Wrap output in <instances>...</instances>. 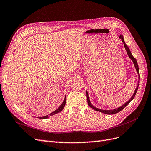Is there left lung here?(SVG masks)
Listing matches in <instances>:
<instances>
[{"label":"left lung","instance_id":"left-lung-1","mask_svg":"<svg viewBox=\"0 0 151 151\" xmlns=\"http://www.w3.org/2000/svg\"><path fill=\"white\" fill-rule=\"evenodd\" d=\"M119 38L122 40V42L123 43V44H124V47H125V50H126V51H127V54H128V55H129V58L131 59V60H132V62H133V63H134V66H135V69H136L137 72V74H138V76H139V79H140L139 68V66H138V64H137V62L136 59L133 57V55H132V53H131V52H130V50L129 48L128 47V46H127V45H126V43H125L124 39H123V35H122V34L119 35ZM139 85V82H138V85H137V88L135 89V92H134V94L132 95V96L131 97V98H130V99L129 100V101H128L127 102H126L125 104H123L122 106H120V107H118V108H115V109H109V110H107V109H106H106H99V108H96V107L94 106L92 104H91V101H90V100H89V94H88V91H86L87 101H88V105H89V106L91 108L94 109L95 111H98L101 112V113H104V114H107V115H113V114L117 113H118V112H120V111H122V109H123V108H124L125 107H126V106H127V105L129 104V103L132 101V100L134 99V98L135 97V94H136L137 91V90H138Z\"/></svg>","mask_w":151,"mask_h":151}]
</instances>
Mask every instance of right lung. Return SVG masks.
I'll use <instances>...</instances> for the list:
<instances>
[{
  "label": "right lung",
  "mask_w": 151,
  "mask_h": 151,
  "mask_svg": "<svg viewBox=\"0 0 151 151\" xmlns=\"http://www.w3.org/2000/svg\"><path fill=\"white\" fill-rule=\"evenodd\" d=\"M65 103H66V96H65V98H64V99H63V103H62V104L60 105V106H59V107L56 109L55 111H53L52 113L49 114V115H50V116H53V115H55V114H57V113H59V112L62 111L63 110V108H64V106H65ZM49 115H46V116H45L39 117V118H40V119H47V118H48V116H49Z\"/></svg>",
  "instance_id": "obj_1"
}]
</instances>
